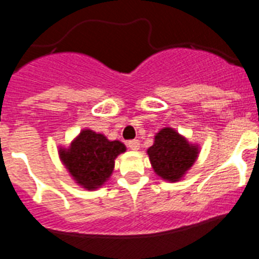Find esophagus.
I'll list each match as a JSON object with an SVG mask.
<instances>
[{"label": "esophagus", "instance_id": "esophagus-1", "mask_svg": "<svg viewBox=\"0 0 259 259\" xmlns=\"http://www.w3.org/2000/svg\"><path fill=\"white\" fill-rule=\"evenodd\" d=\"M127 145H128V148H130V149L135 150V152H136V150L140 149V141H139V140H131V141H128Z\"/></svg>", "mask_w": 259, "mask_h": 259}]
</instances>
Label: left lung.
<instances>
[{"label": "left lung", "instance_id": "obj_1", "mask_svg": "<svg viewBox=\"0 0 259 259\" xmlns=\"http://www.w3.org/2000/svg\"><path fill=\"white\" fill-rule=\"evenodd\" d=\"M153 170L162 180L175 183L184 178L200 154L198 144H192L171 127L162 128L146 150Z\"/></svg>", "mask_w": 259, "mask_h": 259}]
</instances>
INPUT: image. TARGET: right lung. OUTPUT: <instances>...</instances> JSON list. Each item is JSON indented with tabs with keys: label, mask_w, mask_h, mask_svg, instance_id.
<instances>
[{
	"label": "right lung",
	"mask_w": 259,
	"mask_h": 259,
	"mask_svg": "<svg viewBox=\"0 0 259 259\" xmlns=\"http://www.w3.org/2000/svg\"><path fill=\"white\" fill-rule=\"evenodd\" d=\"M127 150L119 140H109L105 135L83 130L67 148L59 146V159L77 185L87 191L102 187L114 171L115 158Z\"/></svg>",
	"instance_id": "1"
}]
</instances>
